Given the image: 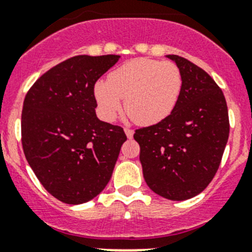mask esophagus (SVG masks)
<instances>
[{
    "label": "esophagus",
    "mask_w": 252,
    "mask_h": 252,
    "mask_svg": "<svg viewBox=\"0 0 252 252\" xmlns=\"http://www.w3.org/2000/svg\"><path fill=\"white\" fill-rule=\"evenodd\" d=\"M124 131H126V138H128V139H131V138H133V135H134V130H133V129L126 128V129H124Z\"/></svg>",
    "instance_id": "esophagus-1"
}]
</instances>
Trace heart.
Segmentation results:
<instances>
[{
    "instance_id": "1",
    "label": "heart",
    "mask_w": 252,
    "mask_h": 252,
    "mask_svg": "<svg viewBox=\"0 0 252 252\" xmlns=\"http://www.w3.org/2000/svg\"><path fill=\"white\" fill-rule=\"evenodd\" d=\"M182 88V72L175 63L135 58L112 70L108 81L95 82L94 98L104 121L117 117L124 99L126 112L135 123L153 126L173 113Z\"/></svg>"
}]
</instances>
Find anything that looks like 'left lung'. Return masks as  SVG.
I'll return each mask as SVG.
<instances>
[{
  "instance_id": "1",
  "label": "left lung",
  "mask_w": 252,
  "mask_h": 252,
  "mask_svg": "<svg viewBox=\"0 0 252 252\" xmlns=\"http://www.w3.org/2000/svg\"><path fill=\"white\" fill-rule=\"evenodd\" d=\"M182 72L183 88L163 122L135 130L148 187L169 200L200 194L218 171L227 139L224 93L208 73L185 58L168 55Z\"/></svg>"
}]
</instances>
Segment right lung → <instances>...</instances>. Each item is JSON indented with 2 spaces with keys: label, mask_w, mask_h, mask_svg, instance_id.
I'll use <instances>...</instances> for the list:
<instances>
[{
  "label": "right lung",
  "mask_w": 252,
  "mask_h": 252,
  "mask_svg": "<svg viewBox=\"0 0 252 252\" xmlns=\"http://www.w3.org/2000/svg\"><path fill=\"white\" fill-rule=\"evenodd\" d=\"M119 56H76L47 70L27 92L21 133L28 164L62 203L92 200L110 180L123 128L99 121L94 84Z\"/></svg>",
  "instance_id": "add662e5"
}]
</instances>
